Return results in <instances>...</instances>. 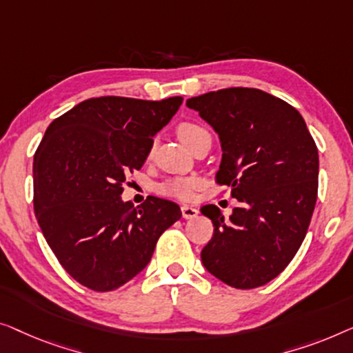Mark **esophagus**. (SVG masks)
<instances>
[{"label": "esophagus", "mask_w": 353, "mask_h": 353, "mask_svg": "<svg viewBox=\"0 0 353 353\" xmlns=\"http://www.w3.org/2000/svg\"><path fill=\"white\" fill-rule=\"evenodd\" d=\"M181 211H182V217H183V219H193V217L198 216V210H196V208L188 206V205H182Z\"/></svg>", "instance_id": "1"}]
</instances>
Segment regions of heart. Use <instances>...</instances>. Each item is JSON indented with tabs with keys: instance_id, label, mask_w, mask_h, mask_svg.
I'll list each match as a JSON object with an SVG mask.
<instances>
[{
	"instance_id": "obj_1",
	"label": "heart",
	"mask_w": 353,
	"mask_h": 353,
	"mask_svg": "<svg viewBox=\"0 0 353 353\" xmlns=\"http://www.w3.org/2000/svg\"><path fill=\"white\" fill-rule=\"evenodd\" d=\"M176 132L177 137L181 139L187 147H192L193 143L203 136H210L205 128L192 121H182L181 125H177ZM198 187H200V179L195 176L172 177L163 182L161 185L158 187V192H160L161 195L174 196L179 198V200H190L193 196V192H195Z\"/></svg>"
}]
</instances>
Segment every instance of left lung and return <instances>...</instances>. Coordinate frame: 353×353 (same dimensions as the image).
I'll list each match as a JSON object with an SVG mask.
<instances>
[{"label":"left lung","mask_w":353,"mask_h":353,"mask_svg":"<svg viewBox=\"0 0 353 353\" xmlns=\"http://www.w3.org/2000/svg\"><path fill=\"white\" fill-rule=\"evenodd\" d=\"M221 137L219 185L232 187L230 221L201 208L214 233L203 248L210 274L238 290L286 269L309 230L319 195V148L294 107L256 88H227L187 101Z\"/></svg>","instance_id":"1"}]
</instances>
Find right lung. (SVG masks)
<instances>
[{
  "mask_svg": "<svg viewBox=\"0 0 353 353\" xmlns=\"http://www.w3.org/2000/svg\"><path fill=\"white\" fill-rule=\"evenodd\" d=\"M183 99L102 96L56 118L34 152L33 206L63 270L92 291H113L143 270L158 238L182 217L176 203L147 196L123 203L153 136Z\"/></svg>",
  "mask_w": 353,
  "mask_h": 353,
  "instance_id": "obj_1",
  "label": "right lung"
}]
</instances>
